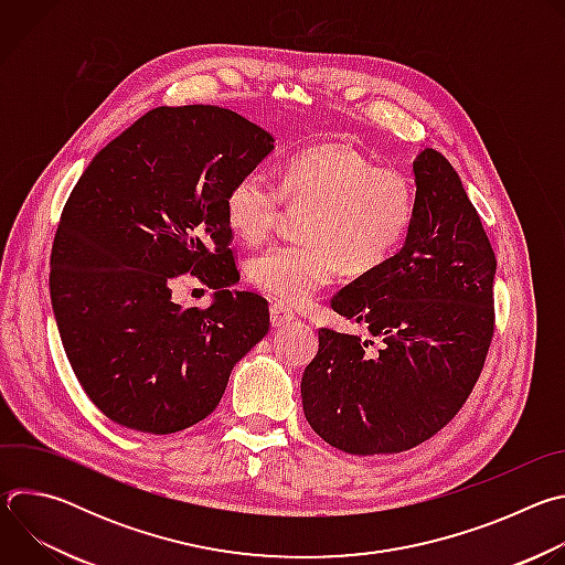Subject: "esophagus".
Returning <instances> with one entry per match:
<instances>
[{"label": "esophagus", "instance_id": "1", "mask_svg": "<svg viewBox=\"0 0 565 565\" xmlns=\"http://www.w3.org/2000/svg\"><path fill=\"white\" fill-rule=\"evenodd\" d=\"M290 321H295L292 308H288L284 303H275L270 308V324H273V329H284V327L290 324Z\"/></svg>", "mask_w": 565, "mask_h": 565}]
</instances>
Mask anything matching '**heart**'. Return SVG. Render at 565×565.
I'll return each mask as SVG.
<instances>
[{"label": "heart", "instance_id": "obj_1", "mask_svg": "<svg viewBox=\"0 0 565 565\" xmlns=\"http://www.w3.org/2000/svg\"><path fill=\"white\" fill-rule=\"evenodd\" d=\"M284 203L308 210L299 244L273 246L246 266L250 284L266 295L303 303L335 281L382 268L405 244L416 218V190L407 177L377 170L347 145H317L284 166L281 188L264 170L241 174L225 194L227 225L248 244L275 230Z\"/></svg>", "mask_w": 565, "mask_h": 565}]
</instances>
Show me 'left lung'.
<instances>
[{"mask_svg": "<svg viewBox=\"0 0 565 565\" xmlns=\"http://www.w3.org/2000/svg\"><path fill=\"white\" fill-rule=\"evenodd\" d=\"M416 218L382 268L331 301L380 344L319 331L301 375L308 425L358 456L407 451L462 409L494 335L497 257L449 160H414Z\"/></svg>", "mask_w": 565, "mask_h": 565, "instance_id": "obj_1", "label": "left lung"}]
</instances>
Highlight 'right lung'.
Returning <instances> with one entry per match:
<instances>
[{
	"label": "right lung",
	"instance_id": "obj_1",
	"mask_svg": "<svg viewBox=\"0 0 565 565\" xmlns=\"http://www.w3.org/2000/svg\"><path fill=\"white\" fill-rule=\"evenodd\" d=\"M273 149L230 109L158 107L79 177L53 241L51 303L71 369L109 420L145 434L201 423L268 333L266 299L230 290L225 194ZM190 269L215 290L203 311L171 301Z\"/></svg>",
	"mask_w": 565,
	"mask_h": 565
}]
</instances>
